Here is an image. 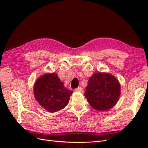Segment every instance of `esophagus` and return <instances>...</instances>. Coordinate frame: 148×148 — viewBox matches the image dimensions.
I'll use <instances>...</instances> for the list:
<instances>
[{
  "mask_svg": "<svg viewBox=\"0 0 148 148\" xmlns=\"http://www.w3.org/2000/svg\"><path fill=\"white\" fill-rule=\"evenodd\" d=\"M75 91H78V92H82L83 91V88L82 87H78L75 89Z\"/></svg>",
  "mask_w": 148,
  "mask_h": 148,
  "instance_id": "1",
  "label": "esophagus"
}]
</instances>
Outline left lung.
<instances>
[{
	"label": "left lung",
	"instance_id": "left-lung-1",
	"mask_svg": "<svg viewBox=\"0 0 148 148\" xmlns=\"http://www.w3.org/2000/svg\"><path fill=\"white\" fill-rule=\"evenodd\" d=\"M120 85L114 76L106 73H94L88 80L84 96L93 109L106 111L117 102Z\"/></svg>",
	"mask_w": 148,
	"mask_h": 148
}]
</instances>
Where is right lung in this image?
Here are the masks:
<instances>
[{
	"label": "right lung",
	"mask_w": 148,
	"mask_h": 148,
	"mask_svg": "<svg viewBox=\"0 0 148 148\" xmlns=\"http://www.w3.org/2000/svg\"><path fill=\"white\" fill-rule=\"evenodd\" d=\"M36 99L49 112L59 111L68 104L72 91L66 89L56 73L44 75L34 84Z\"/></svg>",
	"instance_id": "right-lung-1"
}]
</instances>
